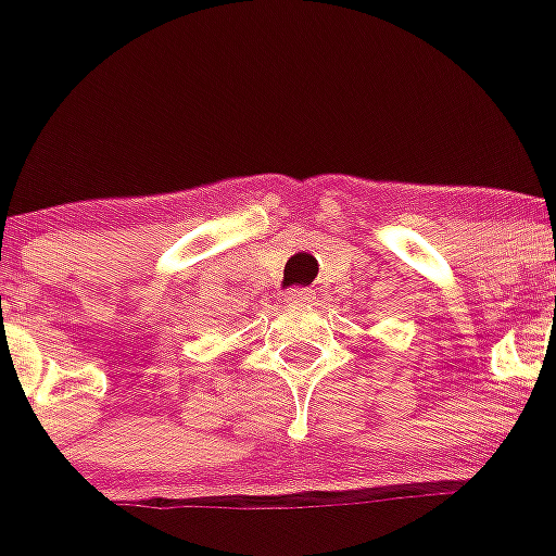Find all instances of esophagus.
<instances>
[{
    "label": "esophagus",
    "mask_w": 556,
    "mask_h": 556,
    "mask_svg": "<svg viewBox=\"0 0 556 556\" xmlns=\"http://www.w3.org/2000/svg\"><path fill=\"white\" fill-rule=\"evenodd\" d=\"M312 299H314V293H312V290H306V288H293V290H288V293H285V301H288V304H293V306L309 304Z\"/></svg>",
    "instance_id": "obj_1"
}]
</instances>
